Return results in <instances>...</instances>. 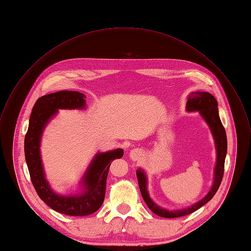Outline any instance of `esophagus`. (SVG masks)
<instances>
[{"label": "esophagus", "mask_w": 251, "mask_h": 251, "mask_svg": "<svg viewBox=\"0 0 251 251\" xmlns=\"http://www.w3.org/2000/svg\"><path fill=\"white\" fill-rule=\"evenodd\" d=\"M141 155H142V152H141V150H139V149H133V150H131L130 151V153H129V157L132 159V160H138L140 157H141Z\"/></svg>", "instance_id": "1"}]
</instances>
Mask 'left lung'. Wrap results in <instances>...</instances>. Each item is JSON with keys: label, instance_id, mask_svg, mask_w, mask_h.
Returning <instances> with one entry per match:
<instances>
[{"label": "left lung", "instance_id": "1", "mask_svg": "<svg viewBox=\"0 0 251 251\" xmlns=\"http://www.w3.org/2000/svg\"><path fill=\"white\" fill-rule=\"evenodd\" d=\"M187 98H188V101L186 104V110L188 112L198 111L200 115L202 117V119L208 125L214 138L215 147H216V165L214 167L213 184L211 189L207 193V195L203 199H201V201L193 204L192 206L184 209L169 211L166 208H163L158 204H156L153 201V200L150 198L147 190V176L144 170L138 168L136 170V175H137L138 185H139V189H140L143 200L145 201L148 207L155 214L165 218H176V217L185 216L201 208L202 205H204L207 201H209L213 198V196L215 195V193L217 192L221 184L223 174H224L225 158L227 154V136H226L225 128L219 118L218 108H217L218 103L212 94L205 91L191 92Z\"/></svg>", "mask_w": 251, "mask_h": 251}]
</instances>
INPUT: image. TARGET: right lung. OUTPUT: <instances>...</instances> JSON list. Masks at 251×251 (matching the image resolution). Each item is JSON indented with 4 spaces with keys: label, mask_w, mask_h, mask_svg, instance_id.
<instances>
[{
    "label": "right lung",
    "mask_w": 251,
    "mask_h": 251,
    "mask_svg": "<svg viewBox=\"0 0 251 251\" xmlns=\"http://www.w3.org/2000/svg\"><path fill=\"white\" fill-rule=\"evenodd\" d=\"M85 95L79 91L61 90L40 97L33 109L24 140V152L32 184L42 201L53 210L70 216H85L100 208L106 193V181L111 162L124 156L123 149L97 153L82 179L83 192L61 196L50 188L45 176L40 145L43 131L58 109H84Z\"/></svg>",
    "instance_id": "add662e5"
}]
</instances>
